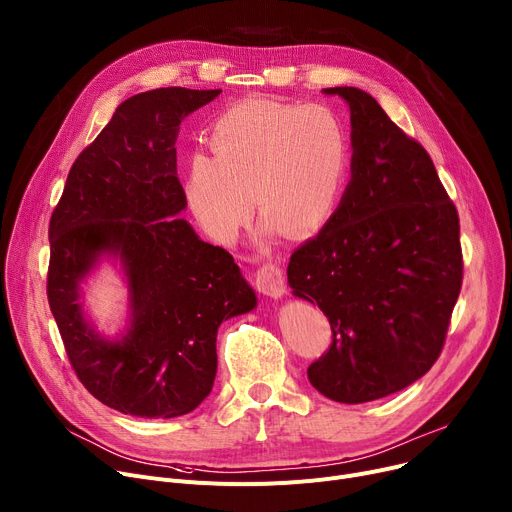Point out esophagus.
I'll list each match as a JSON object with an SVG mask.
<instances>
[{
	"label": "esophagus",
	"instance_id": "obj_1",
	"mask_svg": "<svg viewBox=\"0 0 512 512\" xmlns=\"http://www.w3.org/2000/svg\"><path fill=\"white\" fill-rule=\"evenodd\" d=\"M257 290L269 298H282L286 292L284 271L276 263H263L257 269Z\"/></svg>",
	"mask_w": 512,
	"mask_h": 512
}]
</instances>
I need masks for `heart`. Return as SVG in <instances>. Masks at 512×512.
Wrapping results in <instances>:
<instances>
[{"label":"heart","mask_w":512,"mask_h":512,"mask_svg":"<svg viewBox=\"0 0 512 512\" xmlns=\"http://www.w3.org/2000/svg\"><path fill=\"white\" fill-rule=\"evenodd\" d=\"M208 144L212 156L197 152L187 160L183 193L216 241H234L251 216V199L265 216V234L282 226L306 234L331 218L342 197L350 140L325 105L245 98L214 119Z\"/></svg>","instance_id":"obj_1"}]
</instances>
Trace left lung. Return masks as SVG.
Wrapping results in <instances>:
<instances>
[{"label": "left lung", "instance_id": "8db88e82", "mask_svg": "<svg viewBox=\"0 0 512 512\" xmlns=\"http://www.w3.org/2000/svg\"><path fill=\"white\" fill-rule=\"evenodd\" d=\"M325 94L350 105L352 179L323 230L288 263L294 296L331 325L311 385L339 403H364L412 385L445 346L461 292L459 216L432 158L368 92Z\"/></svg>", "mask_w": 512, "mask_h": 512}]
</instances>
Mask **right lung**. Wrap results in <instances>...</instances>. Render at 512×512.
<instances>
[{
  "mask_svg": "<svg viewBox=\"0 0 512 512\" xmlns=\"http://www.w3.org/2000/svg\"><path fill=\"white\" fill-rule=\"evenodd\" d=\"M220 92L175 86L121 102L76 158L51 214V313L80 383L121 414L193 412L216 379L220 323L257 304L232 255L177 216L187 206L179 125ZM102 254L120 257L130 290V329L115 343L87 325L77 300Z\"/></svg>",
  "mask_w": 512,
  "mask_h": 512,
  "instance_id": "right-lung-1",
  "label": "right lung"
}]
</instances>
